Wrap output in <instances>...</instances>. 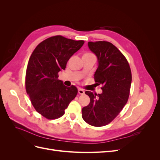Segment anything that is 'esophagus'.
Wrapping results in <instances>:
<instances>
[{
    "mask_svg": "<svg viewBox=\"0 0 160 160\" xmlns=\"http://www.w3.org/2000/svg\"><path fill=\"white\" fill-rule=\"evenodd\" d=\"M78 93L80 94V95H83L85 93V91H83V89H82L81 88H79L78 89Z\"/></svg>",
    "mask_w": 160,
    "mask_h": 160,
    "instance_id": "34e87169",
    "label": "esophagus"
}]
</instances>
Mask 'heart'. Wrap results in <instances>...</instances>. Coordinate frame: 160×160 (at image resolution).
Segmentation results:
<instances>
[{
	"instance_id": "obj_1",
	"label": "heart",
	"mask_w": 160,
	"mask_h": 160,
	"mask_svg": "<svg viewBox=\"0 0 160 160\" xmlns=\"http://www.w3.org/2000/svg\"><path fill=\"white\" fill-rule=\"evenodd\" d=\"M90 55H93V54H91V53H85V54L83 55V56H90Z\"/></svg>"
}]
</instances>
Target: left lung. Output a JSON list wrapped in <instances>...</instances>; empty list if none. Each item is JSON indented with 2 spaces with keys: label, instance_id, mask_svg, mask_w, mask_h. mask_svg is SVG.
I'll return each instance as SVG.
<instances>
[{
  "label": "left lung",
  "instance_id": "8db88e82",
  "mask_svg": "<svg viewBox=\"0 0 160 160\" xmlns=\"http://www.w3.org/2000/svg\"><path fill=\"white\" fill-rule=\"evenodd\" d=\"M88 47L98 58L94 79L97 84L102 85V93L85 91L90 103L82 109V118L88 124L101 127L112 122L126 104L132 72L127 59L112 43L88 42Z\"/></svg>",
  "mask_w": 160,
  "mask_h": 160
}]
</instances>
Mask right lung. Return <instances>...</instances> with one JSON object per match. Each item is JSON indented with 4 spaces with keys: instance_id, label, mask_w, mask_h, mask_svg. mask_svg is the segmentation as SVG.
Masks as SVG:
<instances>
[{
    "instance_id": "add662e5",
    "label": "right lung",
    "mask_w": 160,
    "mask_h": 160,
    "mask_svg": "<svg viewBox=\"0 0 160 160\" xmlns=\"http://www.w3.org/2000/svg\"><path fill=\"white\" fill-rule=\"evenodd\" d=\"M84 42L54 36L38 44L31 55L26 72V91L33 107L47 119L61 117L77 94L76 87H67L58 79V72L65 70L67 61Z\"/></svg>"
}]
</instances>
